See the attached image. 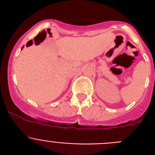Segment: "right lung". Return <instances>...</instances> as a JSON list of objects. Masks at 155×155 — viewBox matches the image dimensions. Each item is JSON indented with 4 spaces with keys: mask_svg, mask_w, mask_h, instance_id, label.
Instances as JSON below:
<instances>
[{
    "mask_svg": "<svg viewBox=\"0 0 155 155\" xmlns=\"http://www.w3.org/2000/svg\"><path fill=\"white\" fill-rule=\"evenodd\" d=\"M23 47H24V46H23ZM23 47H22V48H21V50H22V49H23Z\"/></svg>",
    "mask_w": 155,
    "mask_h": 155,
    "instance_id": "add662e5",
    "label": "right lung"
}]
</instances>
